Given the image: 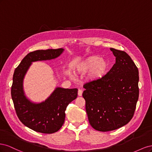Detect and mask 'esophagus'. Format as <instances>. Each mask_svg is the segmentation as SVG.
Instances as JSON below:
<instances>
[{
	"label": "esophagus",
	"mask_w": 152,
	"mask_h": 152,
	"mask_svg": "<svg viewBox=\"0 0 152 152\" xmlns=\"http://www.w3.org/2000/svg\"><path fill=\"white\" fill-rule=\"evenodd\" d=\"M82 93H83V91L82 89H79V91H78V95L79 96H81L82 95Z\"/></svg>",
	"instance_id": "1"
}]
</instances>
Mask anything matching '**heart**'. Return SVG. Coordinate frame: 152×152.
I'll return each instance as SVG.
<instances>
[{
  "label": "heart",
  "instance_id": "1",
  "mask_svg": "<svg viewBox=\"0 0 152 152\" xmlns=\"http://www.w3.org/2000/svg\"><path fill=\"white\" fill-rule=\"evenodd\" d=\"M108 63L99 56H93L86 59L77 67L79 73L89 72L88 78L89 80H95L102 77L107 71Z\"/></svg>",
  "mask_w": 152,
  "mask_h": 152
}]
</instances>
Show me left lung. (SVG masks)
<instances>
[{
  "label": "left lung",
  "instance_id": "8db88e82",
  "mask_svg": "<svg viewBox=\"0 0 152 152\" xmlns=\"http://www.w3.org/2000/svg\"><path fill=\"white\" fill-rule=\"evenodd\" d=\"M115 63L107 74L87 82L82 96L91 126L107 132L129 122L139 97V72L131 57L123 50L110 48Z\"/></svg>",
  "mask_w": 152,
  "mask_h": 152
}]
</instances>
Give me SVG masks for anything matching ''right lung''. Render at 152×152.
I'll return each mask as SVG.
<instances>
[{
	"instance_id": "add662e5",
	"label": "right lung",
	"mask_w": 152,
	"mask_h": 152,
	"mask_svg": "<svg viewBox=\"0 0 152 152\" xmlns=\"http://www.w3.org/2000/svg\"><path fill=\"white\" fill-rule=\"evenodd\" d=\"M63 50L60 48L31 52L22 59L14 72L11 97L17 116L25 126L36 132L52 134L60 129L65 122L67 106L77 98L78 89L56 87L44 102L35 103L25 95L23 79L32 62L55 59Z\"/></svg>"
}]
</instances>
